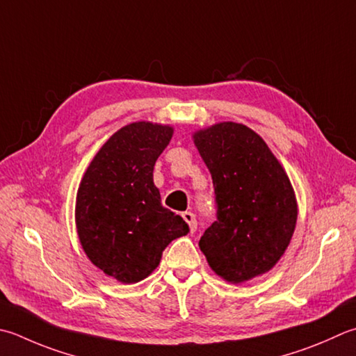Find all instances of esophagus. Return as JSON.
Instances as JSON below:
<instances>
[{"instance_id": "34e87169", "label": "esophagus", "mask_w": 356, "mask_h": 356, "mask_svg": "<svg viewBox=\"0 0 356 356\" xmlns=\"http://www.w3.org/2000/svg\"><path fill=\"white\" fill-rule=\"evenodd\" d=\"M182 218L185 219V222L188 224V227H190V232H191V233L196 232V228H197L196 216H194L191 211H185V213H182Z\"/></svg>"}]
</instances>
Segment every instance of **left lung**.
Wrapping results in <instances>:
<instances>
[{
  "label": "left lung",
  "instance_id": "left-lung-1",
  "mask_svg": "<svg viewBox=\"0 0 356 356\" xmlns=\"http://www.w3.org/2000/svg\"><path fill=\"white\" fill-rule=\"evenodd\" d=\"M211 172L216 220L199 241L216 275L241 284L276 266L293 236V186L267 143L245 124L224 122L193 134Z\"/></svg>",
  "mask_w": 356,
  "mask_h": 356
}]
</instances>
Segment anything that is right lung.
Here are the masks:
<instances>
[{
	"label": "right lung",
	"instance_id": "obj_1",
	"mask_svg": "<svg viewBox=\"0 0 356 356\" xmlns=\"http://www.w3.org/2000/svg\"><path fill=\"white\" fill-rule=\"evenodd\" d=\"M168 124L129 123L109 137L81 179L76 233L89 261L123 284L148 277L186 222L160 202L152 171L172 137Z\"/></svg>",
	"mask_w": 356,
	"mask_h": 356
}]
</instances>
